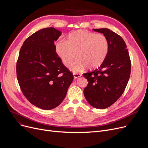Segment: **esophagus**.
<instances>
[{"label": "esophagus", "mask_w": 148, "mask_h": 148, "mask_svg": "<svg viewBox=\"0 0 148 148\" xmlns=\"http://www.w3.org/2000/svg\"><path fill=\"white\" fill-rule=\"evenodd\" d=\"M73 75H74V78L75 79H77V78H79V77H80L82 76V74H77V73H74L73 74Z\"/></svg>", "instance_id": "esophagus-1"}]
</instances>
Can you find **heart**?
Masks as SVG:
<instances>
[{
    "label": "heart",
    "mask_w": 148,
    "mask_h": 148,
    "mask_svg": "<svg viewBox=\"0 0 148 148\" xmlns=\"http://www.w3.org/2000/svg\"><path fill=\"white\" fill-rule=\"evenodd\" d=\"M110 50V42L103 34H97L85 30L70 34L66 41H59L56 45V52L66 67L71 66L76 57L79 59L71 66L73 72L86 68L94 69L101 66Z\"/></svg>",
    "instance_id": "b5f03b06"
}]
</instances>
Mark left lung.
Returning <instances> with one entry per match:
<instances>
[{
	"label": "left lung",
	"mask_w": 148,
	"mask_h": 148,
	"mask_svg": "<svg viewBox=\"0 0 148 148\" xmlns=\"http://www.w3.org/2000/svg\"><path fill=\"white\" fill-rule=\"evenodd\" d=\"M93 30L107 37L110 50L101 66L83 74L89 82L83 92L90 106L103 109L114 103L125 90L130 77L131 60L121 36L106 28Z\"/></svg>",
	"instance_id": "1"
}]
</instances>
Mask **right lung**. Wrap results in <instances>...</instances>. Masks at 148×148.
<instances>
[{
	"mask_svg": "<svg viewBox=\"0 0 148 148\" xmlns=\"http://www.w3.org/2000/svg\"><path fill=\"white\" fill-rule=\"evenodd\" d=\"M62 32L54 27L37 31L23 42L17 62V77L23 95L43 110H51L66 97L74 76L56 52Z\"/></svg>",
	"mask_w": 148,
	"mask_h": 148,
	"instance_id": "1",
	"label": "right lung"
}]
</instances>
